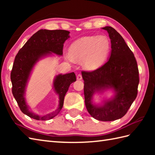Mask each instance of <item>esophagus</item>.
<instances>
[{
	"label": "esophagus",
	"instance_id": "34e87169",
	"mask_svg": "<svg viewBox=\"0 0 155 155\" xmlns=\"http://www.w3.org/2000/svg\"><path fill=\"white\" fill-rule=\"evenodd\" d=\"M77 78L78 80H81L82 78H83V77H82V74H78L77 75Z\"/></svg>",
	"mask_w": 155,
	"mask_h": 155
}]
</instances>
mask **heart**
<instances>
[{
    "label": "heart",
    "instance_id": "b5f03b06",
    "mask_svg": "<svg viewBox=\"0 0 155 155\" xmlns=\"http://www.w3.org/2000/svg\"><path fill=\"white\" fill-rule=\"evenodd\" d=\"M110 42L105 36H90L76 41L66 55L68 61L83 60V67L88 70H95L103 65L110 53Z\"/></svg>",
    "mask_w": 155,
    "mask_h": 155
}]
</instances>
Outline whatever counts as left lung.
I'll list each match as a JSON object with an SVG mask.
<instances>
[{
    "label": "left lung",
    "instance_id": "obj_1",
    "mask_svg": "<svg viewBox=\"0 0 155 155\" xmlns=\"http://www.w3.org/2000/svg\"><path fill=\"white\" fill-rule=\"evenodd\" d=\"M110 39L111 53L108 61L93 71H82L86 108L95 119L113 121L124 117L138 93L139 69L134 54L122 36L111 27L103 28ZM114 88V97L103 106L91 103L95 91Z\"/></svg>",
    "mask_w": 155,
    "mask_h": 155
}]
</instances>
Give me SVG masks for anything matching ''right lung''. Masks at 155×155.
I'll return each instance as SVG.
<instances>
[{
    "instance_id": "obj_1",
    "label": "right lung",
    "mask_w": 155,
    "mask_h": 155,
    "mask_svg": "<svg viewBox=\"0 0 155 155\" xmlns=\"http://www.w3.org/2000/svg\"><path fill=\"white\" fill-rule=\"evenodd\" d=\"M69 33L70 32L65 30H39L28 39L15 57L11 73L12 94L22 113L35 120H47L57 115L63 106L64 96L69 86L77 80L73 72L56 77L53 86L58 94L59 105L53 113L39 116L28 110L25 93L32 68L39 59L52 52L62 55L64 42L70 37Z\"/></svg>"
}]
</instances>
